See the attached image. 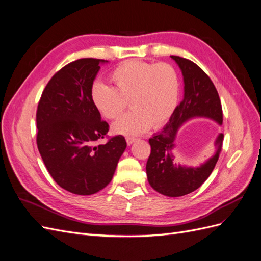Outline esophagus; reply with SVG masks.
Returning a JSON list of instances; mask_svg holds the SVG:
<instances>
[{
	"label": "esophagus",
	"mask_w": 261,
	"mask_h": 261,
	"mask_svg": "<svg viewBox=\"0 0 261 261\" xmlns=\"http://www.w3.org/2000/svg\"><path fill=\"white\" fill-rule=\"evenodd\" d=\"M135 140L136 139L134 138V137H126V143H127V145H132Z\"/></svg>",
	"instance_id": "esophagus-1"
}]
</instances>
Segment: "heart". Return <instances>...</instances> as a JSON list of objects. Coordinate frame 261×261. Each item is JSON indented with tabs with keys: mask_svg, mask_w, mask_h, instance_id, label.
<instances>
[{
	"mask_svg": "<svg viewBox=\"0 0 261 261\" xmlns=\"http://www.w3.org/2000/svg\"><path fill=\"white\" fill-rule=\"evenodd\" d=\"M112 87L100 82L90 86V101L98 113L115 120L127 107L133 109L113 124V132L136 136L149 127L158 128L169 121L176 108L179 80L169 63L127 60L109 74Z\"/></svg>",
	"mask_w": 261,
	"mask_h": 261,
	"instance_id": "1",
	"label": "heart"
}]
</instances>
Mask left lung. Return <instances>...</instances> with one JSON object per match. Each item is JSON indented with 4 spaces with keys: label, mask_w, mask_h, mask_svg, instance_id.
<instances>
[{
    "label": "left lung",
    "mask_w": 261,
    "mask_h": 261,
    "mask_svg": "<svg viewBox=\"0 0 261 261\" xmlns=\"http://www.w3.org/2000/svg\"><path fill=\"white\" fill-rule=\"evenodd\" d=\"M184 76V98L175 108L165 127L149 139L151 152L146 172L149 184L164 196L179 197L196 191L215 169L223 144V134L218 136L216 154L199 168L177 165L172 154L174 139L179 126L195 116L212 118L220 125L223 122L222 106L219 93L210 77L191 60L171 55Z\"/></svg>",
    "instance_id": "8db88e82"
}]
</instances>
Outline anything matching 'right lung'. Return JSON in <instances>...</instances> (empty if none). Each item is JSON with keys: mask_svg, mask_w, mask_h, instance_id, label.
Instances as JSON below:
<instances>
[{"mask_svg": "<svg viewBox=\"0 0 261 261\" xmlns=\"http://www.w3.org/2000/svg\"><path fill=\"white\" fill-rule=\"evenodd\" d=\"M99 59H80L55 73L37 108V146L52 178L76 195H92L111 181L126 148L122 135L107 136L89 96L100 69ZM107 138L103 145L100 139Z\"/></svg>", "mask_w": 261, "mask_h": 261, "instance_id": "1", "label": "right lung"}]
</instances>
